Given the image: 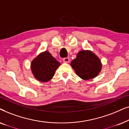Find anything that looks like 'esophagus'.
<instances>
[{
  "label": "esophagus",
  "instance_id": "obj_1",
  "mask_svg": "<svg viewBox=\"0 0 129 129\" xmlns=\"http://www.w3.org/2000/svg\"><path fill=\"white\" fill-rule=\"evenodd\" d=\"M63 62L65 63H68L70 62V59L69 58H64L63 59Z\"/></svg>",
  "mask_w": 129,
  "mask_h": 129
}]
</instances>
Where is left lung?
<instances>
[{"label": "left lung", "instance_id": "left-lung-1", "mask_svg": "<svg viewBox=\"0 0 129 129\" xmlns=\"http://www.w3.org/2000/svg\"><path fill=\"white\" fill-rule=\"evenodd\" d=\"M71 65L78 77L84 80L97 77L102 70L100 59L90 51H81Z\"/></svg>", "mask_w": 129, "mask_h": 129}]
</instances>
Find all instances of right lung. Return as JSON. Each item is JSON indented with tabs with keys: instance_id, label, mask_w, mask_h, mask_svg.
<instances>
[{
	"instance_id": "1",
	"label": "right lung",
	"mask_w": 129,
	"mask_h": 129,
	"mask_svg": "<svg viewBox=\"0 0 129 129\" xmlns=\"http://www.w3.org/2000/svg\"><path fill=\"white\" fill-rule=\"evenodd\" d=\"M60 64L48 51H45L32 61L30 68L36 79L41 82H47L52 78Z\"/></svg>"
}]
</instances>
